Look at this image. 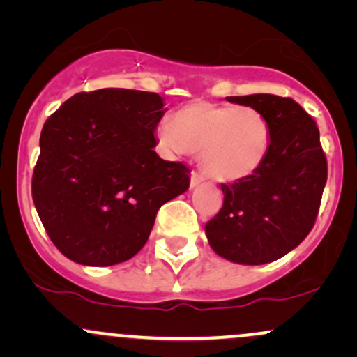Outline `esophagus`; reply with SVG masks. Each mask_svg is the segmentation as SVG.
Returning <instances> with one entry per match:
<instances>
[{
	"label": "esophagus",
	"instance_id": "obj_1",
	"mask_svg": "<svg viewBox=\"0 0 357 357\" xmlns=\"http://www.w3.org/2000/svg\"><path fill=\"white\" fill-rule=\"evenodd\" d=\"M202 181H203V176L199 173H196V171H192V173H191V188L198 186V184Z\"/></svg>",
	"mask_w": 357,
	"mask_h": 357
}]
</instances>
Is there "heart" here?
I'll list each match as a JSON object with an SVG mask.
<instances>
[{"label":"heart","instance_id":"1","mask_svg":"<svg viewBox=\"0 0 357 357\" xmlns=\"http://www.w3.org/2000/svg\"><path fill=\"white\" fill-rule=\"evenodd\" d=\"M158 136L173 153H199L210 178L233 183L253 176L267 161L272 146L268 119L248 105L192 102L179 109Z\"/></svg>","mask_w":357,"mask_h":357}]
</instances>
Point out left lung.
Returning a JSON list of instances; mask_svg holds the SVG:
<instances>
[{"mask_svg": "<svg viewBox=\"0 0 357 357\" xmlns=\"http://www.w3.org/2000/svg\"><path fill=\"white\" fill-rule=\"evenodd\" d=\"M227 100L260 110L272 127V146L255 174L221 184L223 206L204 230L220 257L268 264L312 230L327 181L326 154L315 121L294 99L253 93Z\"/></svg>", "mask_w": 357, "mask_h": 357, "instance_id": "left-lung-1", "label": "left lung"}]
</instances>
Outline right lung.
<instances>
[{"label":"right lung","mask_w":357,"mask_h":357,"mask_svg":"<svg viewBox=\"0 0 357 357\" xmlns=\"http://www.w3.org/2000/svg\"><path fill=\"white\" fill-rule=\"evenodd\" d=\"M161 96L100 89L70 97L43 124L31 196L56 248L109 267L146 245L162 204L190 188V167L155 154Z\"/></svg>","instance_id":"1"}]
</instances>
